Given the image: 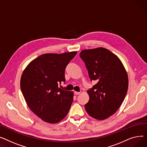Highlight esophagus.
Here are the masks:
<instances>
[{
	"label": "esophagus",
	"instance_id": "1",
	"mask_svg": "<svg viewBox=\"0 0 147 147\" xmlns=\"http://www.w3.org/2000/svg\"><path fill=\"white\" fill-rule=\"evenodd\" d=\"M75 95H79L80 94V92H77V91H75Z\"/></svg>",
	"mask_w": 147,
	"mask_h": 147
}]
</instances>
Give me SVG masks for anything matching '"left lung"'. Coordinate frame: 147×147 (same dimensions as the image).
<instances>
[{
	"label": "left lung",
	"mask_w": 147,
	"mask_h": 147,
	"mask_svg": "<svg viewBox=\"0 0 147 147\" xmlns=\"http://www.w3.org/2000/svg\"><path fill=\"white\" fill-rule=\"evenodd\" d=\"M80 56L85 64L91 81L97 83L87 92L85 105L88 114L97 120L113 115L123 102L128 88V78L120 60L106 49L82 50Z\"/></svg>",
	"instance_id": "left-lung-1"
}]
</instances>
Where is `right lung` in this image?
Returning <instances> with one entry per match:
<instances>
[{
	"instance_id": "1",
	"label": "right lung",
	"mask_w": 147,
	"mask_h": 147,
	"mask_svg": "<svg viewBox=\"0 0 147 147\" xmlns=\"http://www.w3.org/2000/svg\"><path fill=\"white\" fill-rule=\"evenodd\" d=\"M76 53L42 55L22 73L20 86L23 96L31 111L43 121L56 123L69 111L74 93L59 88V85L65 83V69Z\"/></svg>"
}]
</instances>
